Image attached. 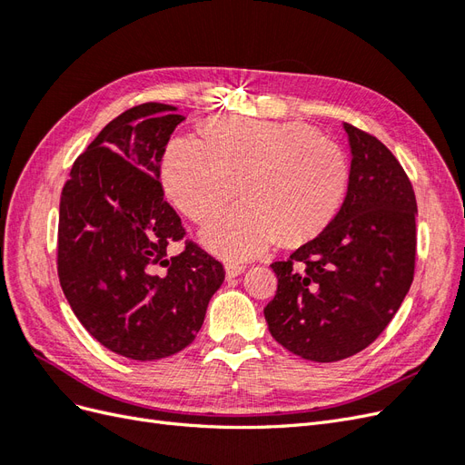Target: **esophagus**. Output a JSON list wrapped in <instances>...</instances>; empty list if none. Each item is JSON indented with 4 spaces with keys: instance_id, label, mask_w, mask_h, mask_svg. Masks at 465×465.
I'll use <instances>...</instances> for the list:
<instances>
[{
    "instance_id": "obj_1",
    "label": "esophagus",
    "mask_w": 465,
    "mask_h": 465,
    "mask_svg": "<svg viewBox=\"0 0 465 465\" xmlns=\"http://www.w3.org/2000/svg\"><path fill=\"white\" fill-rule=\"evenodd\" d=\"M224 270H227V277L232 279V277H238L241 273H244L246 265L244 263H236V262H227V263H224Z\"/></svg>"
}]
</instances>
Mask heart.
<instances>
[{
	"label": "heart",
	"instance_id": "1",
	"mask_svg": "<svg viewBox=\"0 0 465 465\" xmlns=\"http://www.w3.org/2000/svg\"><path fill=\"white\" fill-rule=\"evenodd\" d=\"M205 139L178 135L164 149L163 176L174 205L205 224L203 242L227 258H250L281 241L299 244L341 209L351 168L345 151L302 122L215 118Z\"/></svg>",
	"mask_w": 465,
	"mask_h": 465
}]
</instances>
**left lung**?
Listing matches in <instances>:
<instances>
[{
    "instance_id": "1",
    "label": "left lung",
    "mask_w": 465,
    "mask_h": 465,
    "mask_svg": "<svg viewBox=\"0 0 465 465\" xmlns=\"http://www.w3.org/2000/svg\"><path fill=\"white\" fill-rule=\"evenodd\" d=\"M351 178L331 223L283 262L263 314L277 343L316 362L357 355L386 330L413 283L411 180L374 135L343 124Z\"/></svg>"
}]
</instances>
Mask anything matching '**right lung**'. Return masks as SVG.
Segmentation results:
<instances>
[{"mask_svg":"<svg viewBox=\"0 0 465 465\" xmlns=\"http://www.w3.org/2000/svg\"><path fill=\"white\" fill-rule=\"evenodd\" d=\"M145 103L104 125L62 190L58 277L98 343L134 361L188 347L224 281L223 263L192 241L164 200L161 159L184 116Z\"/></svg>","mask_w":465,"mask_h":465,"instance_id":"1","label":"right lung"}]
</instances>
